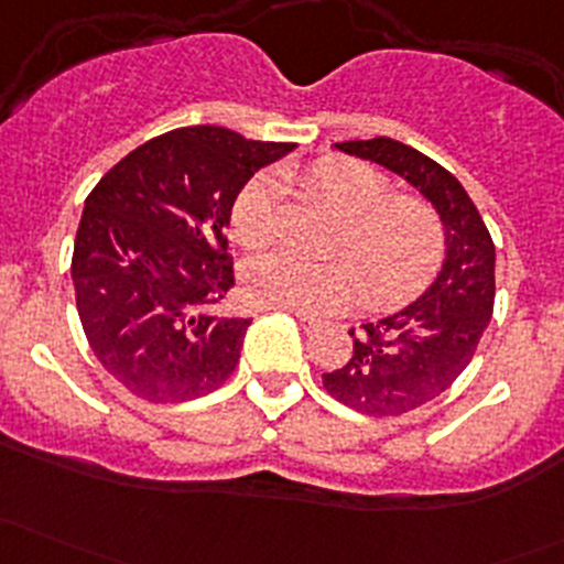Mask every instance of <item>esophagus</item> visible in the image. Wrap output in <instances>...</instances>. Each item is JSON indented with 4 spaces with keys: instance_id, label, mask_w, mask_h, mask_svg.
<instances>
[{
    "instance_id": "1",
    "label": "esophagus",
    "mask_w": 564,
    "mask_h": 564,
    "mask_svg": "<svg viewBox=\"0 0 564 564\" xmlns=\"http://www.w3.org/2000/svg\"><path fill=\"white\" fill-rule=\"evenodd\" d=\"M297 322H300V327L305 329V333H314V329H318L322 327V318L318 316H311V314H303V311H297Z\"/></svg>"
}]
</instances>
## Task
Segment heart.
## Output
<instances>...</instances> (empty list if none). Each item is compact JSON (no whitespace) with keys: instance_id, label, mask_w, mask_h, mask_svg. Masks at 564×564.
I'll use <instances>...</instances> for the list:
<instances>
[{"instance_id":"1","label":"heart","mask_w":564,"mask_h":564,"mask_svg":"<svg viewBox=\"0 0 564 564\" xmlns=\"http://www.w3.org/2000/svg\"><path fill=\"white\" fill-rule=\"evenodd\" d=\"M289 180L340 215L329 261L270 253L246 270L248 297L272 308L327 314L360 300L368 308H395L417 297L447 250V231L434 204L392 193L390 180L351 158H318ZM278 185L253 176L231 207V235L248 250L275 240Z\"/></svg>"}]
</instances>
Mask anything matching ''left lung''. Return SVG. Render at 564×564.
Instances as JSON below:
<instances>
[{
    "mask_svg": "<svg viewBox=\"0 0 564 564\" xmlns=\"http://www.w3.org/2000/svg\"><path fill=\"white\" fill-rule=\"evenodd\" d=\"M338 150L366 158L420 187L447 229V259L434 286L382 322L351 327L355 351L324 390L373 417H398L442 395L475 357L494 314V240L464 185L423 152L379 135L344 141Z\"/></svg>",
    "mask_w": 564,
    "mask_h": 564,
    "instance_id": "1",
    "label": "left lung"
}]
</instances>
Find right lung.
<instances>
[{
    "instance_id": "1",
    "label": "right lung",
    "mask_w": 564,
    "mask_h": 564,
    "mask_svg": "<svg viewBox=\"0 0 564 564\" xmlns=\"http://www.w3.org/2000/svg\"><path fill=\"white\" fill-rule=\"evenodd\" d=\"M292 150L196 124L155 135L93 187L70 261L76 308L98 362L135 398L193 401L231 377L250 318L226 314V226L250 176Z\"/></svg>"
}]
</instances>
